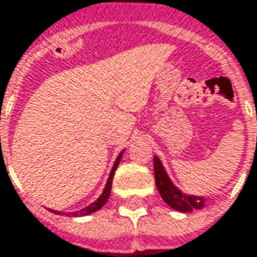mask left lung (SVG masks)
<instances>
[{
  "mask_svg": "<svg viewBox=\"0 0 257 257\" xmlns=\"http://www.w3.org/2000/svg\"><path fill=\"white\" fill-rule=\"evenodd\" d=\"M153 167H155V179H156L157 190L160 193L162 198L172 208L179 212H192L193 209H201L204 207L203 197H194V196H186L181 190H178L171 179L168 178L167 172L163 167L162 162L159 157L153 159Z\"/></svg>",
  "mask_w": 257,
  "mask_h": 257,
  "instance_id": "1",
  "label": "left lung"
}]
</instances>
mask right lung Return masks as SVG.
<instances>
[{"mask_svg": "<svg viewBox=\"0 0 257 257\" xmlns=\"http://www.w3.org/2000/svg\"><path fill=\"white\" fill-rule=\"evenodd\" d=\"M123 156V152L119 153V156L116 159L115 164H113V167L110 170V174H109V178H108V181H106V185H105V189H104V192L101 194L100 197L95 200L94 203H91L89 207L83 208V209H80V211H76V212H72L74 216H85V215H90V213L95 212V211H98L100 208L104 207V204L108 201V198H109V194H110V189H112V181H113V175H115V171L117 166H119V163H120V159ZM52 211V209H50ZM52 212L57 213V215H63V212H57V211H52Z\"/></svg>", "mask_w": 257, "mask_h": 257, "instance_id": "1", "label": "right lung"}]
</instances>
